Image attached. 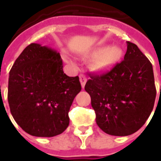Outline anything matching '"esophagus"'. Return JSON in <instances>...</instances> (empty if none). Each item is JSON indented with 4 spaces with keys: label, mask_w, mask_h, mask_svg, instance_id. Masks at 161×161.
Segmentation results:
<instances>
[{
    "label": "esophagus",
    "mask_w": 161,
    "mask_h": 161,
    "mask_svg": "<svg viewBox=\"0 0 161 161\" xmlns=\"http://www.w3.org/2000/svg\"><path fill=\"white\" fill-rule=\"evenodd\" d=\"M79 80H80L82 88H84L86 82H87V77H86L85 75H83V74H81V75L79 76Z\"/></svg>",
    "instance_id": "obj_1"
}]
</instances>
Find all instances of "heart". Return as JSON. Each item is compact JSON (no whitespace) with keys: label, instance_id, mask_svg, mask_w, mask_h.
Returning a JSON list of instances; mask_svg holds the SVG:
<instances>
[{"label":"heart","instance_id":"1","mask_svg":"<svg viewBox=\"0 0 161 161\" xmlns=\"http://www.w3.org/2000/svg\"><path fill=\"white\" fill-rule=\"evenodd\" d=\"M94 56L98 57L96 61V67L101 70H109L120 61L122 51L118 47L104 46L97 49L93 53ZM67 61L72 62L69 58Z\"/></svg>","mask_w":161,"mask_h":161}]
</instances>
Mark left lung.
I'll return each mask as SVG.
<instances>
[{"label":"left lung","instance_id":"obj_1","mask_svg":"<svg viewBox=\"0 0 161 161\" xmlns=\"http://www.w3.org/2000/svg\"><path fill=\"white\" fill-rule=\"evenodd\" d=\"M124 60L85 84L96 123L105 133L128 136L143 127L156 97L153 67L137 45L127 42Z\"/></svg>","mask_w":161,"mask_h":161}]
</instances>
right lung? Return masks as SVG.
<instances>
[{
	"mask_svg": "<svg viewBox=\"0 0 161 161\" xmlns=\"http://www.w3.org/2000/svg\"><path fill=\"white\" fill-rule=\"evenodd\" d=\"M60 54L30 44L9 72L7 99L13 118L35 137H54L69 125L70 107L81 91L79 78L63 72Z\"/></svg>",
	"mask_w": 161,
	"mask_h": 161,
	"instance_id": "add662e5",
	"label": "right lung"
}]
</instances>
